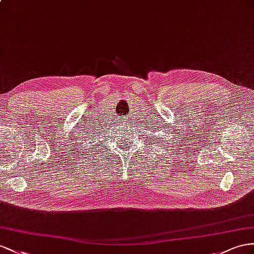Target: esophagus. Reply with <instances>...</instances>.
Here are the masks:
<instances>
[{
  "label": "esophagus",
  "instance_id": "34e87169",
  "mask_svg": "<svg viewBox=\"0 0 254 254\" xmlns=\"http://www.w3.org/2000/svg\"><path fill=\"white\" fill-rule=\"evenodd\" d=\"M123 121H126V122H127V119H126V120H123Z\"/></svg>",
  "mask_w": 254,
  "mask_h": 254
}]
</instances>
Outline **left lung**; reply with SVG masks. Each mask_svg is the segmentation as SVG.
Listing matches in <instances>:
<instances>
[{"instance_id": "1", "label": "left lung", "mask_w": 254, "mask_h": 254, "mask_svg": "<svg viewBox=\"0 0 254 254\" xmlns=\"http://www.w3.org/2000/svg\"><path fill=\"white\" fill-rule=\"evenodd\" d=\"M161 129H163V127H160V129H158V132H160ZM165 132H166V129H165V127H164V133H165ZM167 133H168V132H167ZM158 135H159V134H157V136H155V140H159V139H157V138H160V139H161V137H158ZM160 135H161V134H160ZM147 136H148V135H147ZM162 136H165V135H162ZM175 138H176V137H175ZM160 141H161L160 144H164L163 140H160ZM176 142H177V141H176ZM153 144H154V141H153ZM167 144H168V142H166V145H167ZM172 144H173V142H172ZM162 147H163V146H162ZM172 147H173V146H172ZM165 148H166V147H165Z\"/></svg>"}]
</instances>
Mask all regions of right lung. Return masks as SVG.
Listing matches in <instances>:
<instances>
[{
    "label": "right lung",
    "instance_id": "obj_1",
    "mask_svg": "<svg viewBox=\"0 0 254 254\" xmlns=\"http://www.w3.org/2000/svg\"><path fill=\"white\" fill-rule=\"evenodd\" d=\"M88 133H89V134H93V135H90V137H94V135H96V131H95V128H93L92 131H89ZM86 138H87V137H86ZM87 150H88V149H87Z\"/></svg>",
    "mask_w": 254,
    "mask_h": 254
}]
</instances>
